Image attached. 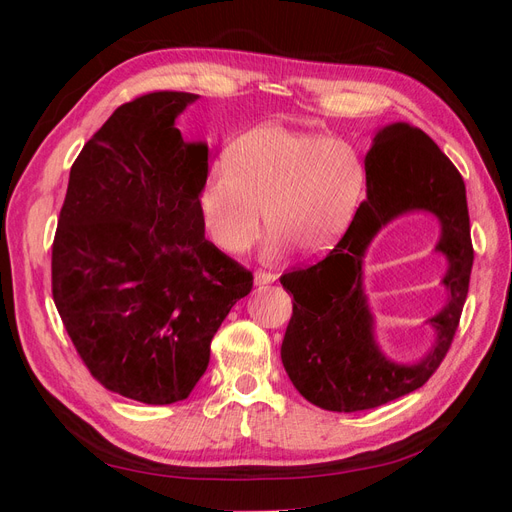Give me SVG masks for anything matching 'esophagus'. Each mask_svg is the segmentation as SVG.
<instances>
[{
    "label": "esophagus",
    "instance_id": "esophagus-1",
    "mask_svg": "<svg viewBox=\"0 0 512 512\" xmlns=\"http://www.w3.org/2000/svg\"><path fill=\"white\" fill-rule=\"evenodd\" d=\"M273 280H275V275H271V273H267V271H256V273H254V284H256L258 288L269 286Z\"/></svg>",
    "mask_w": 512,
    "mask_h": 512
}]
</instances>
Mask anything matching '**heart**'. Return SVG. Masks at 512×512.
Wrapping results in <instances>:
<instances>
[{
  "instance_id": "heart-1",
  "label": "heart",
  "mask_w": 512,
  "mask_h": 512,
  "mask_svg": "<svg viewBox=\"0 0 512 512\" xmlns=\"http://www.w3.org/2000/svg\"><path fill=\"white\" fill-rule=\"evenodd\" d=\"M198 192L200 222L218 250L239 256L258 241L262 209L271 228L267 254L299 247L324 254L361 205L367 168L344 138H324L282 123L254 128L232 143Z\"/></svg>"
}]
</instances>
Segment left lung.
<instances>
[{
  "mask_svg": "<svg viewBox=\"0 0 512 512\" xmlns=\"http://www.w3.org/2000/svg\"><path fill=\"white\" fill-rule=\"evenodd\" d=\"M365 168L367 198L346 235L327 258L280 277L294 299L282 342L286 374L307 401L331 412L378 408L421 389L453 344L474 262L466 185L423 130L410 123L378 130ZM410 210L433 212L441 222L437 251L449 260L443 281L449 301L429 320L437 342L423 360L406 366L386 360L375 344L362 258L377 230Z\"/></svg>",
  "mask_w": 512,
  "mask_h": 512,
  "instance_id": "1",
  "label": "left lung"
}]
</instances>
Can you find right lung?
Instances as JSON below:
<instances>
[{"label": "right lung", "instance_id": "right-lung-1", "mask_svg": "<svg viewBox=\"0 0 512 512\" xmlns=\"http://www.w3.org/2000/svg\"><path fill=\"white\" fill-rule=\"evenodd\" d=\"M198 96L121 104L70 168L53 241V301L89 374L151 406L192 393L211 339L254 277L205 239V143L175 119Z\"/></svg>", "mask_w": 512, "mask_h": 512}]
</instances>
